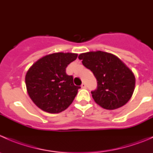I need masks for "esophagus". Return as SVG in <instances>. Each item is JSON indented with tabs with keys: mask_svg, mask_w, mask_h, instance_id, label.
Masks as SVG:
<instances>
[{
	"mask_svg": "<svg viewBox=\"0 0 153 153\" xmlns=\"http://www.w3.org/2000/svg\"><path fill=\"white\" fill-rule=\"evenodd\" d=\"M81 88H83V89H86V85L85 83H82V84H81Z\"/></svg>",
	"mask_w": 153,
	"mask_h": 153,
	"instance_id": "obj_1",
	"label": "esophagus"
}]
</instances>
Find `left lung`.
<instances>
[{
	"mask_svg": "<svg viewBox=\"0 0 153 153\" xmlns=\"http://www.w3.org/2000/svg\"><path fill=\"white\" fill-rule=\"evenodd\" d=\"M78 58L96 78L98 86L91 93L98 105L115 109L129 101L135 89V78L118 57L97 51L81 54Z\"/></svg>",
	"mask_w": 153,
	"mask_h": 153,
	"instance_id": "1",
	"label": "left lung"
}]
</instances>
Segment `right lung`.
Instances as JSON below:
<instances>
[{
    "label": "right lung",
    "instance_id": "obj_1",
    "mask_svg": "<svg viewBox=\"0 0 153 153\" xmlns=\"http://www.w3.org/2000/svg\"><path fill=\"white\" fill-rule=\"evenodd\" d=\"M77 57V54L69 52L50 54L29 68L26 86L38 107L49 113H59L72 104L81 87L73 84V77L66 73V68Z\"/></svg>",
    "mask_w": 153,
    "mask_h": 153
}]
</instances>
